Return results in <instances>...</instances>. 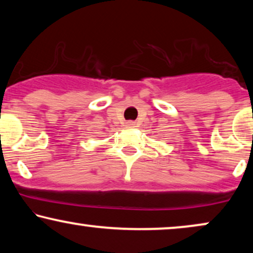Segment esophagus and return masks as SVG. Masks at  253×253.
I'll return each mask as SVG.
<instances>
[{"label": "esophagus", "mask_w": 253, "mask_h": 253, "mask_svg": "<svg viewBox=\"0 0 253 253\" xmlns=\"http://www.w3.org/2000/svg\"><path fill=\"white\" fill-rule=\"evenodd\" d=\"M127 124H129L130 126H133V123H132V122H129V123H127Z\"/></svg>", "instance_id": "obj_1"}]
</instances>
